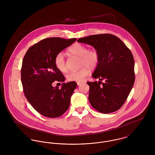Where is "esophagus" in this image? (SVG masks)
I'll list each match as a JSON object with an SVG mask.
<instances>
[{"label":"esophagus","mask_w":155,"mask_h":155,"mask_svg":"<svg viewBox=\"0 0 155 155\" xmlns=\"http://www.w3.org/2000/svg\"><path fill=\"white\" fill-rule=\"evenodd\" d=\"M82 84H83V82H77V85H78V86L81 85Z\"/></svg>","instance_id":"esophagus-1"}]
</instances>
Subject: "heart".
<instances>
[{
    "label": "heart",
    "instance_id": "1",
    "mask_svg": "<svg viewBox=\"0 0 155 155\" xmlns=\"http://www.w3.org/2000/svg\"><path fill=\"white\" fill-rule=\"evenodd\" d=\"M68 52L80 57L79 65L81 68L76 71L70 72L67 75L68 81H82L89 73L90 70H94L98 66L100 62V55L95 49H87V48L80 44L73 45L68 50ZM56 68L62 73H66L68 70L64 55L59 53L55 58Z\"/></svg>",
    "mask_w": 155,
    "mask_h": 155
}]
</instances>
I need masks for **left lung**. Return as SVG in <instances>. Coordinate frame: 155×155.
Listing matches in <instances>:
<instances>
[{
  "mask_svg": "<svg viewBox=\"0 0 155 155\" xmlns=\"http://www.w3.org/2000/svg\"><path fill=\"white\" fill-rule=\"evenodd\" d=\"M78 42L92 46L99 53L100 62L92 77L100 81L88 82L91 105L102 113L119 110L127 99L135 81L134 60L129 48L111 34L80 38ZM102 80L105 82L103 83Z\"/></svg>",
  "mask_w": 155,
  "mask_h": 155,
  "instance_id": "left-lung-1",
  "label": "left lung"
}]
</instances>
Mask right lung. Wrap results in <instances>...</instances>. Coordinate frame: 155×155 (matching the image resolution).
Segmentation results:
<instances>
[{
    "label": "right lung",
    "mask_w": 155,
    "mask_h": 155,
    "mask_svg": "<svg viewBox=\"0 0 155 155\" xmlns=\"http://www.w3.org/2000/svg\"><path fill=\"white\" fill-rule=\"evenodd\" d=\"M76 41V38H46L29 48L24 57L21 70L24 93L32 107L44 116L60 117L69 107L76 82L63 83L60 89L52 84L65 81L55 67V57Z\"/></svg>",
    "instance_id": "obj_1"
}]
</instances>
